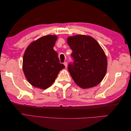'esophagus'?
Masks as SVG:
<instances>
[{"label": "esophagus", "mask_w": 131, "mask_h": 131, "mask_svg": "<svg viewBox=\"0 0 131 131\" xmlns=\"http://www.w3.org/2000/svg\"><path fill=\"white\" fill-rule=\"evenodd\" d=\"M64 65L65 66L66 68H67V62H65L64 63Z\"/></svg>", "instance_id": "esophagus-1"}]
</instances>
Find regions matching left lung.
<instances>
[{
	"label": "left lung",
	"instance_id": "obj_1",
	"mask_svg": "<svg viewBox=\"0 0 131 131\" xmlns=\"http://www.w3.org/2000/svg\"><path fill=\"white\" fill-rule=\"evenodd\" d=\"M67 42L72 50L68 69L76 84L82 89L97 86L104 78L107 59L104 51L92 37L83 35L70 37Z\"/></svg>",
	"mask_w": 131,
	"mask_h": 131
}]
</instances>
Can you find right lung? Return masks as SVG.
Returning a JSON list of instances; mask_svg holds the SVG:
<instances>
[{"instance_id": "add662e5", "label": "right lung", "mask_w": 131, "mask_h": 131, "mask_svg": "<svg viewBox=\"0 0 131 131\" xmlns=\"http://www.w3.org/2000/svg\"><path fill=\"white\" fill-rule=\"evenodd\" d=\"M56 35H45L31 42L23 58V70L30 84L36 88L46 89L52 85L60 70L65 68L59 63L53 50Z\"/></svg>"}]
</instances>
